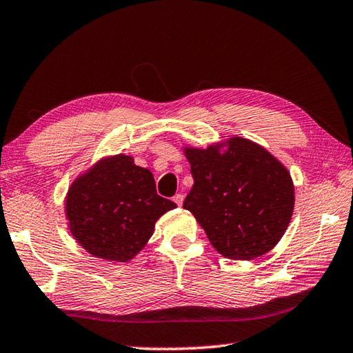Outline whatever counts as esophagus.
Returning a JSON list of instances; mask_svg holds the SVG:
<instances>
[{"mask_svg": "<svg viewBox=\"0 0 353 353\" xmlns=\"http://www.w3.org/2000/svg\"><path fill=\"white\" fill-rule=\"evenodd\" d=\"M172 201L176 202L177 205H182V202H183V194H181V193H177L174 198H172Z\"/></svg>", "mask_w": 353, "mask_h": 353, "instance_id": "34e87169", "label": "esophagus"}]
</instances>
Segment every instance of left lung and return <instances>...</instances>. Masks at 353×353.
<instances>
[{"label":"left lung","mask_w":353,"mask_h":353,"mask_svg":"<svg viewBox=\"0 0 353 353\" xmlns=\"http://www.w3.org/2000/svg\"><path fill=\"white\" fill-rule=\"evenodd\" d=\"M193 188L183 208L212 246L232 260H252L276 246L294 210L290 171L265 148L232 137L205 149L183 148Z\"/></svg>","instance_id":"left-lung-1"}]
</instances>
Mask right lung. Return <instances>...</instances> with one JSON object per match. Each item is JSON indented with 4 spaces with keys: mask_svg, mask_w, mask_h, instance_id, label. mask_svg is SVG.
I'll return each mask as SVG.
<instances>
[{
    "mask_svg": "<svg viewBox=\"0 0 353 353\" xmlns=\"http://www.w3.org/2000/svg\"><path fill=\"white\" fill-rule=\"evenodd\" d=\"M176 204L157 194L152 172L117 154L74 179L65 199L68 229L98 259L126 263L146 246L155 221Z\"/></svg>",
    "mask_w": 353,
    "mask_h": 353,
    "instance_id": "obj_1",
    "label": "right lung"
}]
</instances>
